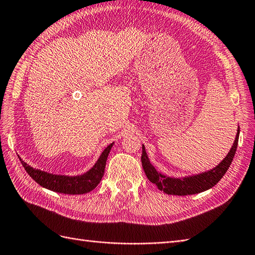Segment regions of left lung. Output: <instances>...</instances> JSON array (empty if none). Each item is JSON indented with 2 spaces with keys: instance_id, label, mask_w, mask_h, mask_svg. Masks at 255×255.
Here are the masks:
<instances>
[{
  "instance_id": "1",
  "label": "left lung",
  "mask_w": 255,
  "mask_h": 255,
  "mask_svg": "<svg viewBox=\"0 0 255 255\" xmlns=\"http://www.w3.org/2000/svg\"><path fill=\"white\" fill-rule=\"evenodd\" d=\"M240 128H238L237 137L234 142V145L230 150V152L227 154L226 158L223 160L220 164H218L213 170L208 172L202 173V174L184 177V178H174L165 176L161 173L156 172L154 166L150 163L148 159L147 152H145L144 147L142 145V154H141V163L144 170L145 175L148 180L155 184L160 191L169 195H178V196H184V195H193L197 193H202L204 191L211 188L217 184L223 176L228 171L232 160L235 158L236 151L238 148V140H239Z\"/></svg>"
}]
</instances>
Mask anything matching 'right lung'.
Listing matches in <instances>:
<instances>
[{"label":"right lung","mask_w":255,"mask_h":255,"mask_svg":"<svg viewBox=\"0 0 255 255\" xmlns=\"http://www.w3.org/2000/svg\"><path fill=\"white\" fill-rule=\"evenodd\" d=\"M112 147L113 143L107 145L95 165L90 171L84 173L83 175L78 176L50 174V173L36 170L34 167L27 165V163H25L21 159L19 160L29 176L42 187L63 194H85L91 192L92 189H94L100 184L103 175H104L106 160Z\"/></svg>","instance_id":"obj_1"}]
</instances>
